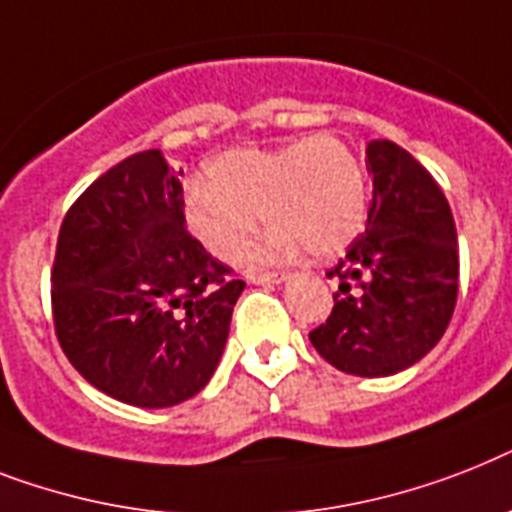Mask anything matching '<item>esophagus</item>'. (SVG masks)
I'll list each match as a JSON object with an SVG mask.
<instances>
[{
    "label": "esophagus",
    "mask_w": 512,
    "mask_h": 512,
    "mask_svg": "<svg viewBox=\"0 0 512 512\" xmlns=\"http://www.w3.org/2000/svg\"><path fill=\"white\" fill-rule=\"evenodd\" d=\"M251 280L256 285H280V282L288 280V275L285 272H261V275H253Z\"/></svg>",
    "instance_id": "34e87169"
}]
</instances>
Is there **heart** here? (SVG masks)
I'll return each mask as SVG.
<instances>
[{
  "label": "heart",
  "instance_id": "1",
  "mask_svg": "<svg viewBox=\"0 0 512 512\" xmlns=\"http://www.w3.org/2000/svg\"><path fill=\"white\" fill-rule=\"evenodd\" d=\"M264 222L275 224L253 261L346 251L365 227L367 179L349 145L330 134L280 147H240L208 166V190L185 200V224L211 256L235 261Z\"/></svg>",
  "mask_w": 512,
  "mask_h": 512
}]
</instances>
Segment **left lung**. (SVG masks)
<instances>
[{
    "label": "left lung",
    "mask_w": 512,
    "mask_h": 512,
    "mask_svg": "<svg viewBox=\"0 0 512 512\" xmlns=\"http://www.w3.org/2000/svg\"><path fill=\"white\" fill-rule=\"evenodd\" d=\"M367 171V230L327 272L338 277V293L309 341L341 372L383 378L441 341L455 312L460 256L444 192L404 147L372 140Z\"/></svg>",
    "instance_id": "1"
}]
</instances>
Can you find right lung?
I'll list each match as a JSON object with an SVG mask.
<instances>
[{"label":"right lung","mask_w":512,"mask_h":512,"mask_svg":"<svg viewBox=\"0 0 512 512\" xmlns=\"http://www.w3.org/2000/svg\"><path fill=\"white\" fill-rule=\"evenodd\" d=\"M182 171L134 153L68 208L52 267L60 349L97 391L174 407L214 375L245 282L185 227Z\"/></svg>","instance_id":"add662e5"}]
</instances>
